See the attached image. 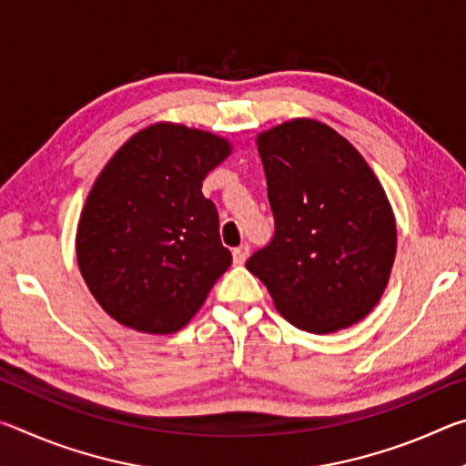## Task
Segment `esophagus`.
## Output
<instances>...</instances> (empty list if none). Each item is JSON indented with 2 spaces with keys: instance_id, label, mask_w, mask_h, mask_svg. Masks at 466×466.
<instances>
[{
  "instance_id": "esophagus-1",
  "label": "esophagus",
  "mask_w": 466,
  "mask_h": 466,
  "mask_svg": "<svg viewBox=\"0 0 466 466\" xmlns=\"http://www.w3.org/2000/svg\"><path fill=\"white\" fill-rule=\"evenodd\" d=\"M248 252H250L248 244H240L238 248H234V250H232L234 265H244V261H247V258H248Z\"/></svg>"
}]
</instances>
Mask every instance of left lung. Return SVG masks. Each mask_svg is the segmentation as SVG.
<instances>
[{
    "mask_svg": "<svg viewBox=\"0 0 466 466\" xmlns=\"http://www.w3.org/2000/svg\"><path fill=\"white\" fill-rule=\"evenodd\" d=\"M275 236L247 261L283 319L329 335L364 320L389 286L397 222L380 180L343 136L291 119L257 136Z\"/></svg>",
    "mask_w": 466,
    "mask_h": 466,
    "instance_id": "obj_1",
    "label": "left lung"
}]
</instances>
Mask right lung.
I'll use <instances>...</instances> for the list:
<instances>
[{
    "label": "right lung",
    "mask_w": 466,
    "mask_h": 466,
    "mask_svg": "<svg viewBox=\"0 0 466 466\" xmlns=\"http://www.w3.org/2000/svg\"><path fill=\"white\" fill-rule=\"evenodd\" d=\"M232 154L211 131L160 121L116 149L94 180L76 232L77 267L110 319L172 335L232 263L205 177Z\"/></svg>",
    "instance_id": "obj_1"
}]
</instances>
